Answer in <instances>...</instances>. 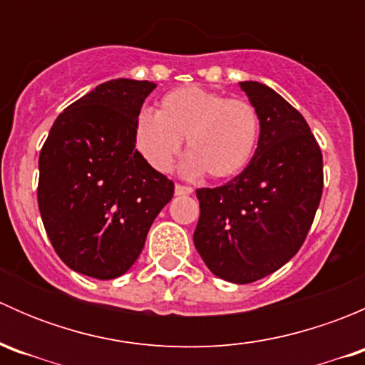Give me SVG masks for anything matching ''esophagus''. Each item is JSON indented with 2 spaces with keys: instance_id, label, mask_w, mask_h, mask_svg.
Segmentation results:
<instances>
[{
  "instance_id": "1",
  "label": "esophagus",
  "mask_w": 365,
  "mask_h": 365,
  "mask_svg": "<svg viewBox=\"0 0 365 365\" xmlns=\"http://www.w3.org/2000/svg\"><path fill=\"white\" fill-rule=\"evenodd\" d=\"M175 194L176 196H190V194H192V189H190V187H187V185H176L175 187Z\"/></svg>"
}]
</instances>
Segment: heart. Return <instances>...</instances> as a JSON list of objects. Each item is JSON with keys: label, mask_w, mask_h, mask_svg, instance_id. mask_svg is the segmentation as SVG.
Masks as SVG:
<instances>
[{"label": "heart", "mask_w": 365, "mask_h": 365, "mask_svg": "<svg viewBox=\"0 0 365 365\" xmlns=\"http://www.w3.org/2000/svg\"><path fill=\"white\" fill-rule=\"evenodd\" d=\"M261 138V114L245 98H230L200 86H182L160 98L155 113L143 111L134 128L135 148L153 169L168 173L182 150L183 173L212 180L240 175Z\"/></svg>", "instance_id": "obj_1"}]
</instances>
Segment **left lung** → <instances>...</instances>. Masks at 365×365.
<instances>
[{"label":"left lung","instance_id":"8db88e82","mask_svg":"<svg viewBox=\"0 0 365 365\" xmlns=\"http://www.w3.org/2000/svg\"><path fill=\"white\" fill-rule=\"evenodd\" d=\"M261 114L251 164L226 185L197 189L194 245L224 281L249 284L298 252L323 192V155L307 121L272 88L240 83Z\"/></svg>","mask_w":365,"mask_h":365}]
</instances>
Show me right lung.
Returning <instances> with one entry per match:
<instances>
[{"label": "right lung", "mask_w": 365, "mask_h": 365, "mask_svg": "<svg viewBox=\"0 0 365 365\" xmlns=\"http://www.w3.org/2000/svg\"><path fill=\"white\" fill-rule=\"evenodd\" d=\"M155 84L113 79L70 104L38 159V208L67 267L114 279L134 264L175 183L135 150L134 128Z\"/></svg>", "instance_id": "obj_1"}]
</instances>
